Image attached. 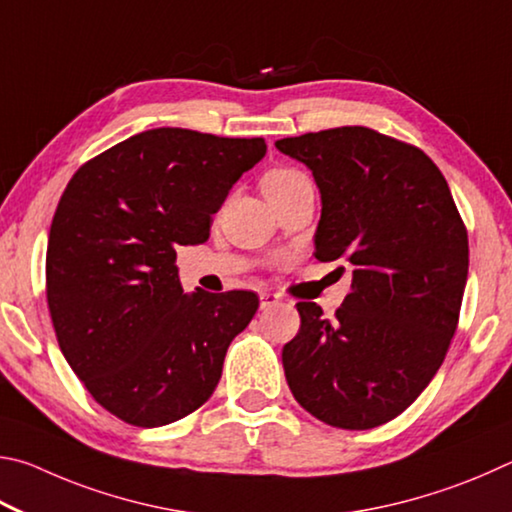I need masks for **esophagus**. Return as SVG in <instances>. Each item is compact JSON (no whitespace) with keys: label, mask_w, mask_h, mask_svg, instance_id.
<instances>
[{"label":"esophagus","mask_w":512,"mask_h":512,"mask_svg":"<svg viewBox=\"0 0 512 512\" xmlns=\"http://www.w3.org/2000/svg\"><path fill=\"white\" fill-rule=\"evenodd\" d=\"M281 299L276 297V294H272V292H261V310H270L272 306H276V303H279Z\"/></svg>","instance_id":"1"}]
</instances>
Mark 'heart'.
Returning <instances> with one entry per match:
<instances>
[{
  "label": "heart",
  "mask_w": 512,
  "mask_h": 512,
  "mask_svg": "<svg viewBox=\"0 0 512 512\" xmlns=\"http://www.w3.org/2000/svg\"><path fill=\"white\" fill-rule=\"evenodd\" d=\"M299 182H308V175H303L297 168H274L263 177V191L276 193L283 191V188H290Z\"/></svg>",
  "instance_id": "heart-1"
}]
</instances>
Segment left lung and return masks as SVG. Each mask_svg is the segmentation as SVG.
I'll use <instances>...</instances> for the list:
<instances>
[{"label": "left lung", "mask_w": 512, "mask_h": 512, "mask_svg": "<svg viewBox=\"0 0 512 512\" xmlns=\"http://www.w3.org/2000/svg\"><path fill=\"white\" fill-rule=\"evenodd\" d=\"M276 148L303 161L321 191L315 258L353 265L333 319L317 303H297L285 380L321 423H389L432 382L459 326L468 229L443 173L411 143L344 125Z\"/></svg>", "instance_id": "left-lung-1"}]
</instances>
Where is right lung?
<instances>
[{
  "label": "right lung",
  "instance_id": "obj_1",
  "mask_svg": "<svg viewBox=\"0 0 512 512\" xmlns=\"http://www.w3.org/2000/svg\"><path fill=\"white\" fill-rule=\"evenodd\" d=\"M261 137L146 130L80 166L47 245L60 351L98 405L161 427L211 398L231 339L258 310L247 290L184 294L177 245L209 238L213 213L265 157Z\"/></svg>",
  "mask_w": 512,
  "mask_h": 512
}]
</instances>
